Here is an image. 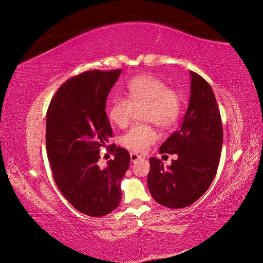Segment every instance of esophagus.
Returning a JSON list of instances; mask_svg holds the SVG:
<instances>
[{"instance_id":"1","label":"esophagus","mask_w":263,"mask_h":263,"mask_svg":"<svg viewBox=\"0 0 263 263\" xmlns=\"http://www.w3.org/2000/svg\"><path fill=\"white\" fill-rule=\"evenodd\" d=\"M138 159H141V156H139V155H137V154H134V153L130 154V161H132V162L137 161Z\"/></svg>"}]
</instances>
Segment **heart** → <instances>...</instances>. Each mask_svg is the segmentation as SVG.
<instances>
[{"label": "heart", "instance_id": "obj_1", "mask_svg": "<svg viewBox=\"0 0 263 263\" xmlns=\"http://www.w3.org/2000/svg\"><path fill=\"white\" fill-rule=\"evenodd\" d=\"M142 116L161 128H169L178 121L181 112V97L169 89L161 79L151 74L134 78L126 87V99H114L108 106L109 121L119 128L128 125L134 109L144 107ZM158 139L150 125H135L121 138V144L133 153L144 154Z\"/></svg>", "mask_w": 263, "mask_h": 263}]
</instances>
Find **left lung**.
I'll use <instances>...</instances> for the list:
<instances>
[{
    "label": "left lung",
    "mask_w": 263,
    "mask_h": 263,
    "mask_svg": "<svg viewBox=\"0 0 263 263\" xmlns=\"http://www.w3.org/2000/svg\"><path fill=\"white\" fill-rule=\"evenodd\" d=\"M191 95L182 126L160 146V154L178 155L164 168L150 158L148 187L154 200L169 209H182L200 198L216 176L222 146V126L211 85L190 71Z\"/></svg>",
    "instance_id": "left-lung-1"
}]
</instances>
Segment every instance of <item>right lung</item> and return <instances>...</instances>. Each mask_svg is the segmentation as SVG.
Here are the masks:
<instances>
[{
  "label": "right lung",
  "instance_id": "1",
  "mask_svg": "<svg viewBox=\"0 0 263 263\" xmlns=\"http://www.w3.org/2000/svg\"><path fill=\"white\" fill-rule=\"evenodd\" d=\"M122 70H91L69 79L47 110L46 148L52 177L76 210L92 217L113 212L121 203V182L129 168L128 151L110 145L105 168L100 150L113 130L105 112L107 95Z\"/></svg>",
  "mask_w": 263,
  "mask_h": 263
}]
</instances>
